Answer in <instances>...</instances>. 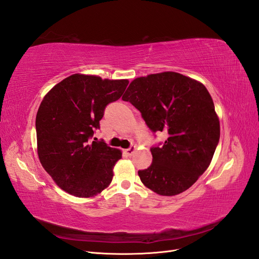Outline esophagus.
<instances>
[{
	"instance_id": "esophagus-1",
	"label": "esophagus",
	"mask_w": 259,
	"mask_h": 259,
	"mask_svg": "<svg viewBox=\"0 0 259 259\" xmlns=\"http://www.w3.org/2000/svg\"><path fill=\"white\" fill-rule=\"evenodd\" d=\"M136 151V147L135 146H132L131 148H128V149H125V150H124V153L125 154H126V155H132L133 153H134Z\"/></svg>"
}]
</instances>
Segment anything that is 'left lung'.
Instances as JSON below:
<instances>
[{
  "instance_id": "obj_1",
  "label": "left lung",
  "mask_w": 259,
  "mask_h": 259,
  "mask_svg": "<svg viewBox=\"0 0 259 259\" xmlns=\"http://www.w3.org/2000/svg\"><path fill=\"white\" fill-rule=\"evenodd\" d=\"M152 132L167 139L151 148L152 163L138 170L153 192L171 197L186 191L209 166L221 136L213 99L201 82L173 71L133 80L123 95Z\"/></svg>"
}]
</instances>
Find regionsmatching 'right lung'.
I'll return each mask as SVG.
<instances>
[{
  "instance_id": "add662e5",
  "label": "right lung",
  "mask_w": 259,
  "mask_h": 259,
  "mask_svg": "<svg viewBox=\"0 0 259 259\" xmlns=\"http://www.w3.org/2000/svg\"><path fill=\"white\" fill-rule=\"evenodd\" d=\"M127 84L75 73L44 96L35 119L38 160L69 194L92 198L111 184L122 151L90 138L99 128L106 106L119 99Z\"/></svg>"
}]
</instances>
